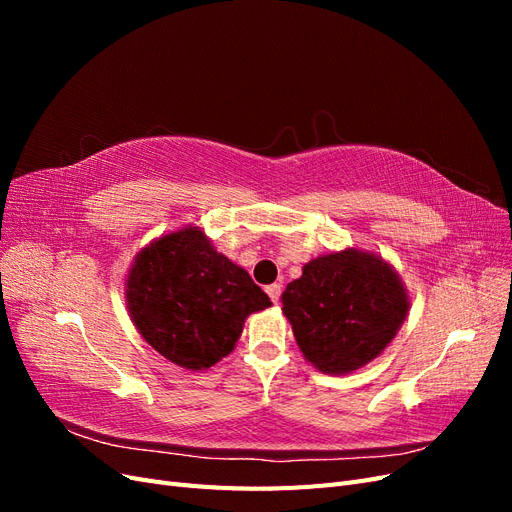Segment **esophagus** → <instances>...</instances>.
Listing matches in <instances>:
<instances>
[{"instance_id":"34e87169","label":"esophagus","mask_w":512,"mask_h":512,"mask_svg":"<svg viewBox=\"0 0 512 512\" xmlns=\"http://www.w3.org/2000/svg\"><path fill=\"white\" fill-rule=\"evenodd\" d=\"M267 294H269V299L273 301V303H277V301H280V294H282V286L280 284H269L267 288Z\"/></svg>"}]
</instances>
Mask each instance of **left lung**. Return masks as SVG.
<instances>
[{
	"label": "left lung",
	"instance_id": "obj_1",
	"mask_svg": "<svg viewBox=\"0 0 512 512\" xmlns=\"http://www.w3.org/2000/svg\"><path fill=\"white\" fill-rule=\"evenodd\" d=\"M282 305L305 359L324 374H348L395 337L408 297L386 262L346 250L307 262Z\"/></svg>",
	"mask_w": 512,
	"mask_h": 512
}]
</instances>
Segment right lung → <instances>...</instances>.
<instances>
[{"mask_svg":"<svg viewBox=\"0 0 512 512\" xmlns=\"http://www.w3.org/2000/svg\"><path fill=\"white\" fill-rule=\"evenodd\" d=\"M128 307L147 344L185 369H207L237 344L243 322L271 305L241 267L196 228L151 243L128 275Z\"/></svg>","mask_w":512,"mask_h":512,"instance_id":"obj_1","label":"right lung"}]
</instances>
